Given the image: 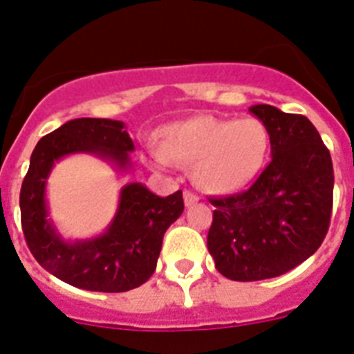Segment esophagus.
I'll return each mask as SVG.
<instances>
[{"label":"esophagus","instance_id":"esophagus-1","mask_svg":"<svg viewBox=\"0 0 354 354\" xmlns=\"http://www.w3.org/2000/svg\"><path fill=\"white\" fill-rule=\"evenodd\" d=\"M196 202H198V196L195 195V193L192 192H184V204L189 207V205H195Z\"/></svg>","mask_w":354,"mask_h":354}]
</instances>
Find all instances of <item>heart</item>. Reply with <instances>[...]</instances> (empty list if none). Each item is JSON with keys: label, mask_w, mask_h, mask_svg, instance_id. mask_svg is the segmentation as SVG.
<instances>
[{"label": "heart", "mask_w": 354, "mask_h": 354, "mask_svg": "<svg viewBox=\"0 0 354 354\" xmlns=\"http://www.w3.org/2000/svg\"><path fill=\"white\" fill-rule=\"evenodd\" d=\"M268 150L270 134L259 118L196 115L165 129L154 158L162 167L170 161L192 165L196 186L214 195H232L261 174Z\"/></svg>", "instance_id": "obj_1"}]
</instances>
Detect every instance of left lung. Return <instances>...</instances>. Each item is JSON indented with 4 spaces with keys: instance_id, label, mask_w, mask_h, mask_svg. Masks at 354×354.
<instances>
[{
    "instance_id": "left-lung-1",
    "label": "left lung",
    "mask_w": 354,
    "mask_h": 354,
    "mask_svg": "<svg viewBox=\"0 0 354 354\" xmlns=\"http://www.w3.org/2000/svg\"><path fill=\"white\" fill-rule=\"evenodd\" d=\"M270 134L271 161L239 195L212 198L207 248L216 270L236 282L274 278L314 255L333 207V165L303 115L250 108Z\"/></svg>"
}]
</instances>
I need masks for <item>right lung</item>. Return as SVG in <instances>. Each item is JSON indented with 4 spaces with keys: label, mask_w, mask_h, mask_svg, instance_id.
I'll return each instance as SVG.
<instances>
[{
    "label": "right lung",
    "mask_w": 354,
    "mask_h": 354,
    "mask_svg": "<svg viewBox=\"0 0 354 354\" xmlns=\"http://www.w3.org/2000/svg\"><path fill=\"white\" fill-rule=\"evenodd\" d=\"M133 150L124 122L109 118H74L37 143L19 196L21 223L33 257L62 282L95 292H126L156 271L162 236L184 211L183 192L162 198L142 183L126 184L104 232L76 241L58 234L46 202L49 174L65 156L93 154L129 171Z\"/></svg>",
    "instance_id": "add662e5"
}]
</instances>
